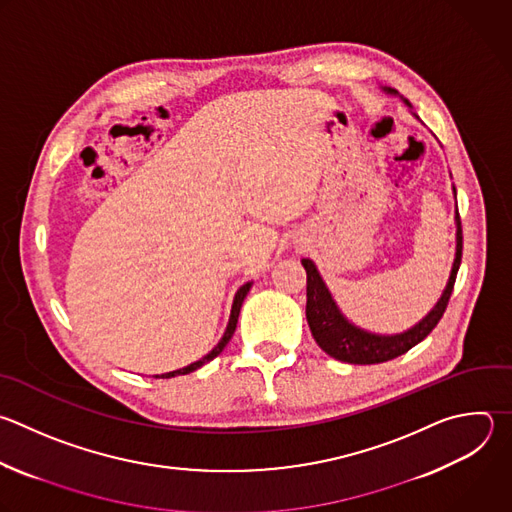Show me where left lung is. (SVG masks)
<instances>
[{"label": "left lung", "mask_w": 512, "mask_h": 512, "mask_svg": "<svg viewBox=\"0 0 512 512\" xmlns=\"http://www.w3.org/2000/svg\"><path fill=\"white\" fill-rule=\"evenodd\" d=\"M456 257L452 265V273L448 279V285L434 305V309L412 329L398 333V335H376L370 331H364L356 325H352L342 313H339L335 301L331 299L323 279L319 277L313 261L301 259V265L307 271V305H305V315L309 329L315 337L317 346L329 354L331 358L339 362H348V364H382L390 362L408 350H412L416 344H420L422 339L438 325L442 319L446 305L450 301L456 273L462 261V225H460V215L456 211Z\"/></svg>", "instance_id": "left-lung-1"}]
</instances>
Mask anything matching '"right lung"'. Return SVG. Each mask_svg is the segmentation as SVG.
I'll return each instance as SVG.
<instances>
[{
	"label": "right lung",
	"instance_id": "1",
	"mask_svg": "<svg viewBox=\"0 0 512 512\" xmlns=\"http://www.w3.org/2000/svg\"><path fill=\"white\" fill-rule=\"evenodd\" d=\"M249 289H251V283H245V285L237 291L235 301H233V309H231V317H229V325H227V329H225V335L221 337V342L217 344V348H215L211 354H207L203 360H199V362H195V364H191V366H187V368H183V370L168 372V374H162V376H156V378H175V376H181V374H191V372H195L197 368H201V366H205L207 362H211L213 358H217V356L225 350V346L231 342V337H233L235 327H237V319H239V311H241L243 299H245V295L249 293Z\"/></svg>",
	"mask_w": 512,
	"mask_h": 512
}]
</instances>
